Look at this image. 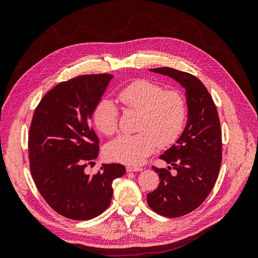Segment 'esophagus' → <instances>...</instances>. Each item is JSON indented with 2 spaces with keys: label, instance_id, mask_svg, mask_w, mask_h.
<instances>
[{
  "label": "esophagus",
  "instance_id": "34e87169",
  "mask_svg": "<svg viewBox=\"0 0 258 258\" xmlns=\"http://www.w3.org/2000/svg\"><path fill=\"white\" fill-rule=\"evenodd\" d=\"M127 172H139V171H142L143 169L141 167H134V166H128L126 168Z\"/></svg>",
  "mask_w": 258,
  "mask_h": 258
}]
</instances>
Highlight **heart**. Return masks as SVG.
Returning a JSON list of instances; mask_svg holds the SVG:
<instances>
[{
  "instance_id": "heart-1",
  "label": "heart",
  "mask_w": 258,
  "mask_h": 258,
  "mask_svg": "<svg viewBox=\"0 0 258 258\" xmlns=\"http://www.w3.org/2000/svg\"><path fill=\"white\" fill-rule=\"evenodd\" d=\"M123 106L139 112L135 135H122L106 146L108 159L130 166L142 163L157 146L173 144L184 130L188 106L181 91L165 90L162 86L146 80L129 84L118 93ZM118 108L112 100L103 98L92 113L96 128L111 136L118 127Z\"/></svg>"
}]
</instances>
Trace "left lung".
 I'll list each match as a JSON object with an SVG mask.
<instances>
[{
	"label": "left lung",
	"mask_w": 258,
	"mask_h": 258,
	"mask_svg": "<svg viewBox=\"0 0 258 258\" xmlns=\"http://www.w3.org/2000/svg\"><path fill=\"white\" fill-rule=\"evenodd\" d=\"M167 75L185 88L187 123L175 144L160 156L176 171L153 166L159 175L157 189L147 194V204L159 215L179 217L190 213L212 190L222 162V130L215 103L196 76L171 68L150 69Z\"/></svg>",
	"instance_id": "obj_1"
}]
</instances>
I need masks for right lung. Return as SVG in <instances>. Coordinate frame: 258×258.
<instances>
[{"mask_svg": "<svg viewBox=\"0 0 258 258\" xmlns=\"http://www.w3.org/2000/svg\"><path fill=\"white\" fill-rule=\"evenodd\" d=\"M113 77L81 75L58 84L38 103L31 122L28 146L34 183L50 208L71 220L103 213L111 204L113 181L126 173L119 163H104L93 175L85 172L99 154L91 116Z\"/></svg>", "mask_w": 258, "mask_h": 258, "instance_id": "obj_1", "label": "right lung"}]
</instances>
